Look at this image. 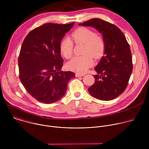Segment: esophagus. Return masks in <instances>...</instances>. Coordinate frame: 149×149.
Listing matches in <instances>:
<instances>
[{"label": "esophagus", "mask_w": 149, "mask_h": 149, "mask_svg": "<svg viewBox=\"0 0 149 149\" xmlns=\"http://www.w3.org/2000/svg\"><path fill=\"white\" fill-rule=\"evenodd\" d=\"M75 76L77 77H82L84 76V74H75Z\"/></svg>", "instance_id": "1"}]
</instances>
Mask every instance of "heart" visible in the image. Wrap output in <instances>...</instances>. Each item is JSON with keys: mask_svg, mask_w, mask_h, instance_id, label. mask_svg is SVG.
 Here are the masks:
<instances>
[{"mask_svg": "<svg viewBox=\"0 0 149 149\" xmlns=\"http://www.w3.org/2000/svg\"><path fill=\"white\" fill-rule=\"evenodd\" d=\"M71 37L75 44H84L82 51L84 55L74 57L68 62L67 67L77 73L84 74L93 65L91 56L95 59H99L103 55L105 48L104 40L101 36L97 35L95 32L86 28L76 29L71 33ZM72 40L70 37H65L60 43L61 52L67 59L71 58L73 54Z\"/></svg>", "mask_w": 149, "mask_h": 149, "instance_id": "1", "label": "heart"}]
</instances>
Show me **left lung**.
Returning <instances> with one entry per match:
<instances>
[{
    "label": "left lung",
    "instance_id": "1",
    "mask_svg": "<svg viewBox=\"0 0 149 149\" xmlns=\"http://www.w3.org/2000/svg\"><path fill=\"white\" fill-rule=\"evenodd\" d=\"M80 26H92L102 35L105 44L104 55L94 68L95 82L88 89L94 97L111 100L126 89L133 71L130 45L123 32L116 25L98 18L88 20Z\"/></svg>",
    "mask_w": 149,
    "mask_h": 149
}]
</instances>
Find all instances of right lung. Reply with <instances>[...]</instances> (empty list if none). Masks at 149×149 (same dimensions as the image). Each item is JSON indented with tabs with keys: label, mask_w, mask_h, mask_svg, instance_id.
Segmentation results:
<instances>
[{
	"label": "right lung",
	"mask_w": 149,
	"mask_h": 149,
	"mask_svg": "<svg viewBox=\"0 0 149 149\" xmlns=\"http://www.w3.org/2000/svg\"><path fill=\"white\" fill-rule=\"evenodd\" d=\"M74 25H42L32 30L23 42L18 58L19 79L27 92L40 102L58 101L75 77L72 72L61 71L63 60L60 51L62 38Z\"/></svg>",
	"instance_id": "1"
}]
</instances>
